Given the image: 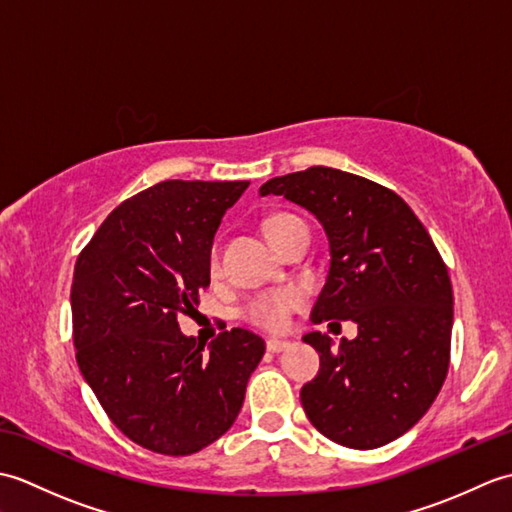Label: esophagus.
<instances>
[{
  "label": "esophagus",
  "instance_id": "34e87169",
  "mask_svg": "<svg viewBox=\"0 0 512 512\" xmlns=\"http://www.w3.org/2000/svg\"><path fill=\"white\" fill-rule=\"evenodd\" d=\"M266 347H268V352L279 354V352H286L288 347H290V343L288 341H279V339H268Z\"/></svg>",
  "mask_w": 512,
  "mask_h": 512
}]
</instances>
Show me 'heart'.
Returning a JSON list of instances; mask_svg holds the SVG:
<instances>
[{"label":"heart","instance_id":"b5f03b06","mask_svg":"<svg viewBox=\"0 0 512 512\" xmlns=\"http://www.w3.org/2000/svg\"><path fill=\"white\" fill-rule=\"evenodd\" d=\"M301 222L299 217L290 215V213H277L273 217H268L264 222V233L268 237V242H273V239L284 233L288 226ZM217 266H220V253H217V246H213L211 250V270L215 273ZM303 301H306V295H303V290L299 288H284L279 292H273V295H264L255 299L250 306L246 308V319L250 323L259 325V328L270 330V332H279L284 330L288 325L290 314L299 310L303 306Z\"/></svg>","mask_w":512,"mask_h":512}]
</instances>
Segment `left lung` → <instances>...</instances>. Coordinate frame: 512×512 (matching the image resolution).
I'll return each mask as SVG.
<instances>
[{"mask_svg": "<svg viewBox=\"0 0 512 512\" xmlns=\"http://www.w3.org/2000/svg\"><path fill=\"white\" fill-rule=\"evenodd\" d=\"M259 193L308 209L328 235L330 270L310 319L358 325L339 350L328 334L303 336L321 358L301 389L308 420L350 449L400 438L449 372L453 290L427 228L394 191L332 167L273 178Z\"/></svg>", "mask_w": 512, "mask_h": 512, "instance_id": "left-lung-1", "label": "left lung"}]
</instances>
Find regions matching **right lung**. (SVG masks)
Returning <instances> with one entry per match:
<instances>
[{
    "instance_id": "add662e5",
    "label": "right lung",
    "mask_w": 512,
    "mask_h": 512,
    "mask_svg": "<svg viewBox=\"0 0 512 512\" xmlns=\"http://www.w3.org/2000/svg\"><path fill=\"white\" fill-rule=\"evenodd\" d=\"M246 180H165L107 215L72 279L76 363L129 440L191 455L231 429L262 336L242 328L215 341L180 332L211 284V246Z\"/></svg>"
}]
</instances>
